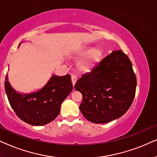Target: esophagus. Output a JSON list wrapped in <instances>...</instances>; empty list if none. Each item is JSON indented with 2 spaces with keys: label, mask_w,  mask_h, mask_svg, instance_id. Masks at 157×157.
I'll return each mask as SVG.
<instances>
[{
  "label": "esophagus",
  "mask_w": 157,
  "mask_h": 157,
  "mask_svg": "<svg viewBox=\"0 0 157 157\" xmlns=\"http://www.w3.org/2000/svg\"><path fill=\"white\" fill-rule=\"evenodd\" d=\"M71 80H72L73 86H75V83H76V82H77V77H75V75H72V76H71Z\"/></svg>",
  "instance_id": "esophagus-1"
}]
</instances>
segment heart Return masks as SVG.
Listing matches in <instances>:
<instances>
[{"label": "heart", "mask_w": 157, "mask_h": 157, "mask_svg": "<svg viewBox=\"0 0 157 157\" xmlns=\"http://www.w3.org/2000/svg\"><path fill=\"white\" fill-rule=\"evenodd\" d=\"M77 57L86 55L82 60L77 63V68L82 72H90L103 57V52L99 49H92L90 47L80 48L75 52Z\"/></svg>", "instance_id": "heart-1"}]
</instances>
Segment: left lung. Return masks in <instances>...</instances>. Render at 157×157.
<instances>
[{
	"label": "left lung",
	"instance_id": "1",
	"mask_svg": "<svg viewBox=\"0 0 157 157\" xmlns=\"http://www.w3.org/2000/svg\"><path fill=\"white\" fill-rule=\"evenodd\" d=\"M75 88L82 95L80 110L85 118L95 124H105L120 118L130 108L136 77L128 56L117 50L83 75Z\"/></svg>",
	"mask_w": 157,
	"mask_h": 157
}]
</instances>
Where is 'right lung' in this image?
<instances>
[{
	"label": "right lung",
	"instance_id": "add662e5",
	"mask_svg": "<svg viewBox=\"0 0 157 157\" xmlns=\"http://www.w3.org/2000/svg\"><path fill=\"white\" fill-rule=\"evenodd\" d=\"M72 89L70 75H53L41 90L26 94L16 92L6 77L5 90L10 106L18 118L33 126H44L57 118L62 102Z\"/></svg>",
	"mask_w": 157,
	"mask_h": 157
}]
</instances>
